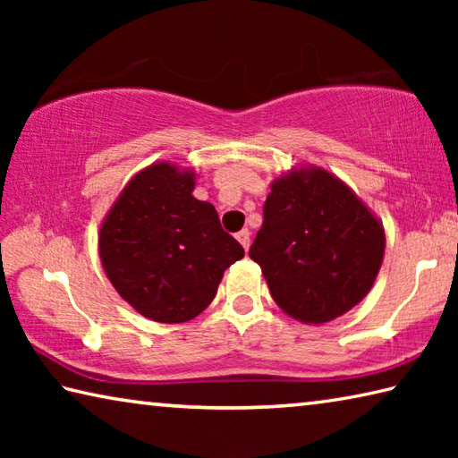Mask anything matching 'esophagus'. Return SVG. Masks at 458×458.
I'll return each instance as SVG.
<instances>
[{"mask_svg":"<svg viewBox=\"0 0 458 458\" xmlns=\"http://www.w3.org/2000/svg\"><path fill=\"white\" fill-rule=\"evenodd\" d=\"M236 238H238V242L244 246V250H248V248H250V230L248 228H242L236 234Z\"/></svg>","mask_w":458,"mask_h":458,"instance_id":"34e87169","label":"esophagus"}]
</instances>
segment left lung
Returning a JSON list of instances; mask_svg holds the SVG:
<instances>
[{
    "label": "left lung",
    "mask_w": 458,
    "mask_h": 458,
    "mask_svg": "<svg viewBox=\"0 0 458 458\" xmlns=\"http://www.w3.org/2000/svg\"><path fill=\"white\" fill-rule=\"evenodd\" d=\"M250 246L275 303L327 323L366 297L384 259V228L344 182L321 169L273 183Z\"/></svg>",
    "instance_id": "8db88e82"
}]
</instances>
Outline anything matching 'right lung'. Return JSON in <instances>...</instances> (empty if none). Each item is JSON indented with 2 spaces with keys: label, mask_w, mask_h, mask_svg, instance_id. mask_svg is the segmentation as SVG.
<instances>
[{
  "label": "right lung",
  "mask_w": 458,
  "mask_h": 458,
  "mask_svg": "<svg viewBox=\"0 0 458 458\" xmlns=\"http://www.w3.org/2000/svg\"><path fill=\"white\" fill-rule=\"evenodd\" d=\"M191 191L193 174L169 164L147 167L127 183L100 228L108 281L135 311L159 323L199 315L224 270L244 257L214 206Z\"/></svg>",
  "instance_id": "1"
}]
</instances>
